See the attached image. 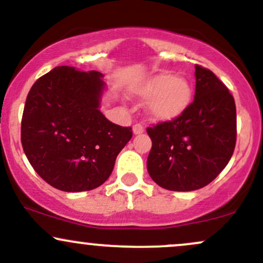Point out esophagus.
<instances>
[{
    "mask_svg": "<svg viewBox=\"0 0 263 263\" xmlns=\"http://www.w3.org/2000/svg\"><path fill=\"white\" fill-rule=\"evenodd\" d=\"M132 131H134L135 135L142 134V132L144 131L143 125H141V123H136V125H134V127H132Z\"/></svg>",
    "mask_w": 263,
    "mask_h": 263,
    "instance_id": "34e87169",
    "label": "esophagus"
}]
</instances>
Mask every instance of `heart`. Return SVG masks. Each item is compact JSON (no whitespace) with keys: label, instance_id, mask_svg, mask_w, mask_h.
I'll use <instances>...</instances> for the list:
<instances>
[{"label":"heart","instance_id":"heart-1","mask_svg":"<svg viewBox=\"0 0 263 263\" xmlns=\"http://www.w3.org/2000/svg\"><path fill=\"white\" fill-rule=\"evenodd\" d=\"M134 93L147 100L146 114L153 121H171L180 116L192 100L189 81L172 74H158L137 85Z\"/></svg>","mask_w":263,"mask_h":263}]
</instances>
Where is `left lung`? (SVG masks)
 <instances>
[{
  "label": "left lung",
  "mask_w": 263,
  "mask_h": 263,
  "mask_svg": "<svg viewBox=\"0 0 263 263\" xmlns=\"http://www.w3.org/2000/svg\"><path fill=\"white\" fill-rule=\"evenodd\" d=\"M194 101L172 121L147 128L151 178L162 188L192 192L213 182L236 144V106L229 89L209 69L195 65Z\"/></svg>",
  "instance_id": "8db88e82"
}]
</instances>
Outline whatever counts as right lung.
Masks as SVG:
<instances>
[{
    "mask_svg": "<svg viewBox=\"0 0 263 263\" xmlns=\"http://www.w3.org/2000/svg\"><path fill=\"white\" fill-rule=\"evenodd\" d=\"M99 71L57 66L33 84L21 123V142L42 179L63 192L100 186L132 128L100 111L105 83Z\"/></svg>",
    "mask_w": 263,
    "mask_h": 263,
    "instance_id": "add662e5",
    "label": "right lung"
}]
</instances>
